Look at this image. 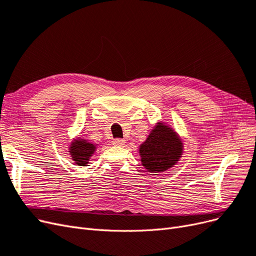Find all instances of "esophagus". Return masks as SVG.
Segmentation results:
<instances>
[{
	"label": "esophagus",
	"instance_id": "1",
	"mask_svg": "<svg viewBox=\"0 0 256 256\" xmlns=\"http://www.w3.org/2000/svg\"><path fill=\"white\" fill-rule=\"evenodd\" d=\"M112 144H114V146H123L126 144V140L124 139H121V138H116V139H114L112 140Z\"/></svg>",
	"mask_w": 256,
	"mask_h": 256
}]
</instances>
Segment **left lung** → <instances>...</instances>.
<instances>
[{
  "label": "left lung",
  "instance_id": "left-lung-1",
  "mask_svg": "<svg viewBox=\"0 0 256 256\" xmlns=\"http://www.w3.org/2000/svg\"><path fill=\"white\" fill-rule=\"evenodd\" d=\"M182 149L183 144L173 130L160 123L140 146L139 153L148 171L162 172L176 164L182 155Z\"/></svg>",
  "mask_w": 256,
  "mask_h": 256
}]
</instances>
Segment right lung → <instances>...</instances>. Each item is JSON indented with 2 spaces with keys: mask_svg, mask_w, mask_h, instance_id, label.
Returning a JSON list of instances; mask_svg holds the SVG:
<instances>
[{
  "mask_svg": "<svg viewBox=\"0 0 256 256\" xmlns=\"http://www.w3.org/2000/svg\"><path fill=\"white\" fill-rule=\"evenodd\" d=\"M94 150L96 146L84 139L76 140L70 146L71 158L78 166H86L92 155L94 153Z\"/></svg>",
  "mask_w": 256,
  "mask_h": 256,
  "instance_id": "add662e5",
  "label": "right lung"
}]
</instances>
